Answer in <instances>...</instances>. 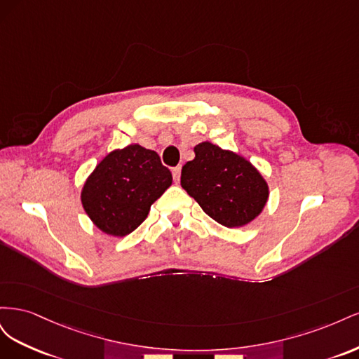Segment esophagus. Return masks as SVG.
<instances>
[{"mask_svg":"<svg viewBox=\"0 0 359 359\" xmlns=\"http://www.w3.org/2000/svg\"><path fill=\"white\" fill-rule=\"evenodd\" d=\"M172 175H173V181L178 182L180 178H181V166H177L172 169Z\"/></svg>","mask_w":359,"mask_h":359,"instance_id":"1","label":"esophagus"}]
</instances>
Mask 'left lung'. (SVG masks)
Here are the masks:
<instances>
[{
	"mask_svg": "<svg viewBox=\"0 0 359 359\" xmlns=\"http://www.w3.org/2000/svg\"><path fill=\"white\" fill-rule=\"evenodd\" d=\"M181 170V186L212 220L226 227L252 222L268 201V184L252 163L211 142L194 147Z\"/></svg>",
	"mask_w": 359,
	"mask_h": 359,
	"instance_id": "left-lung-1",
	"label": "left lung"
}]
</instances>
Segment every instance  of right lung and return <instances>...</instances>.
I'll use <instances>...</instances> for the list:
<instances>
[{"label": "right lung", "mask_w": 359, "mask_h": 359, "mask_svg": "<svg viewBox=\"0 0 359 359\" xmlns=\"http://www.w3.org/2000/svg\"><path fill=\"white\" fill-rule=\"evenodd\" d=\"M170 184L172 173L156 151L135 144L112 151L97 165L81 199L100 231L126 236L147 219L151 205Z\"/></svg>", "instance_id": "1"}]
</instances>
